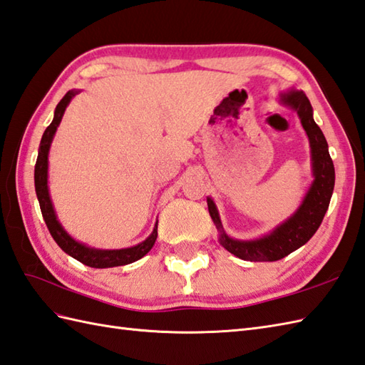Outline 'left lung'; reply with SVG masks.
<instances>
[{"instance_id": "left-lung-1", "label": "left lung", "mask_w": 365, "mask_h": 365, "mask_svg": "<svg viewBox=\"0 0 365 365\" xmlns=\"http://www.w3.org/2000/svg\"><path fill=\"white\" fill-rule=\"evenodd\" d=\"M282 103L297 110L303 129L307 130L309 138L312 154L314 182H312L297 213L264 238L257 241H238L228 238L224 233L215 203L210 197L207 199L210 216L213 217L217 230L221 232L219 241L222 247L244 261H278L307 244L324 221L334 190V165L329 157L328 143L324 133L312 118L309 99L303 91H289L282 95Z\"/></svg>"}]
</instances>
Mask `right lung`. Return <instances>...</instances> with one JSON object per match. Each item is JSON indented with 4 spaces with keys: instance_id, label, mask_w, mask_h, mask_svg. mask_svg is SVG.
<instances>
[{
    "instance_id": "1",
    "label": "right lung",
    "mask_w": 365,
    "mask_h": 365,
    "mask_svg": "<svg viewBox=\"0 0 365 365\" xmlns=\"http://www.w3.org/2000/svg\"><path fill=\"white\" fill-rule=\"evenodd\" d=\"M74 95H78V91H68L66 95L61 99V103L57 104L56 112H54V120L51 123L41 137L40 141V148H38V157L36 162V171H34V182H36V192H37V199L40 203V210L41 215H43V219L46 222L48 230L53 236L54 241L57 242L58 247H61L65 253L73 257L74 259L81 261L82 264L95 267V269H106V267H115V266H124V264H130V262L137 261L143 258L146 253L152 249V245L155 244L157 240V224L154 232L149 236L146 241H143L141 244L135 245V247L130 249H123V250H98V249H90L87 245H83L78 241H74L70 235H68L62 225L58 224L53 203H51L49 199V192H48V150L51 146V141H53L54 133L57 130L58 124L62 121V116L65 108L70 103L71 98Z\"/></svg>"
}]
</instances>
